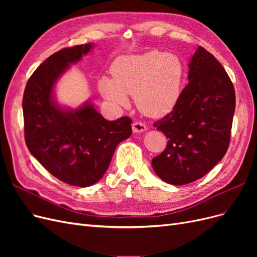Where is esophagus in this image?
I'll use <instances>...</instances> for the list:
<instances>
[{"label":"esophagus","mask_w":257,"mask_h":257,"mask_svg":"<svg viewBox=\"0 0 257 257\" xmlns=\"http://www.w3.org/2000/svg\"><path fill=\"white\" fill-rule=\"evenodd\" d=\"M132 128H133L134 133H143V132L147 131L146 124L143 122H134L133 125H132Z\"/></svg>","instance_id":"34e87169"}]
</instances>
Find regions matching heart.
<instances>
[{
    "mask_svg": "<svg viewBox=\"0 0 257 257\" xmlns=\"http://www.w3.org/2000/svg\"><path fill=\"white\" fill-rule=\"evenodd\" d=\"M183 65L175 54L150 50L116 59L112 78L98 80L102 95L115 106H126L128 95L135 96L137 108L151 118L172 111L181 95Z\"/></svg>",
    "mask_w": 257,
    "mask_h": 257,
    "instance_id": "obj_1",
    "label": "heart"
}]
</instances>
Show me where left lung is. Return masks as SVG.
<instances>
[{
  "mask_svg": "<svg viewBox=\"0 0 257 257\" xmlns=\"http://www.w3.org/2000/svg\"><path fill=\"white\" fill-rule=\"evenodd\" d=\"M188 79L173 111L153 123L168 142L152 160V167L163 181L174 185L198 180L223 159L235 112L230 78L200 46L190 61Z\"/></svg>",
  "mask_w": 257,
  "mask_h": 257,
  "instance_id": "obj_1",
  "label": "left lung"
}]
</instances>
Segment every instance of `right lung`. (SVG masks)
Returning a JSON list of instances; mask_svg holds the SVG:
<instances>
[{"instance_id": "obj_1", "label": "right lung", "mask_w": 257, "mask_h": 257, "mask_svg": "<svg viewBox=\"0 0 257 257\" xmlns=\"http://www.w3.org/2000/svg\"><path fill=\"white\" fill-rule=\"evenodd\" d=\"M92 47L74 46L46 59L30 77L22 99L29 151L52 176L80 188L104 176L116 146L132 135L128 116L108 121L89 102L71 109L53 98L58 79Z\"/></svg>"}]
</instances>
